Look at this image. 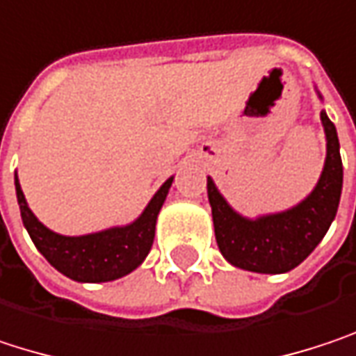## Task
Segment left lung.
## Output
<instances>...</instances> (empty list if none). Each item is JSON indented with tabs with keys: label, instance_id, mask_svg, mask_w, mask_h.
Segmentation results:
<instances>
[{
	"label": "left lung",
	"instance_id": "8db88e82",
	"mask_svg": "<svg viewBox=\"0 0 356 356\" xmlns=\"http://www.w3.org/2000/svg\"><path fill=\"white\" fill-rule=\"evenodd\" d=\"M318 98L322 100L320 92ZM320 118L326 133L324 170L314 191L287 211L256 219L244 217L223 199L213 178L207 176L215 240L229 264L260 275L289 273L316 250L330 229L342 193V159L334 122L324 111Z\"/></svg>",
	"mask_w": 356,
	"mask_h": 356
}]
</instances>
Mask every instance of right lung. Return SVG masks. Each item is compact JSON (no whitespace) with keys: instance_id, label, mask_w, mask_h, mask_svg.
Here are the masks:
<instances>
[{"instance_id":"obj_1","label":"right lung","mask_w":356,"mask_h":356,"mask_svg":"<svg viewBox=\"0 0 356 356\" xmlns=\"http://www.w3.org/2000/svg\"><path fill=\"white\" fill-rule=\"evenodd\" d=\"M172 182L174 176L159 186L143 213L127 225H116L86 236H61L36 219L26 202L18 174L14 178L22 223L36 250L49 260L51 266L77 283H108L133 273L145 260L156 238L159 209Z\"/></svg>"}]
</instances>
